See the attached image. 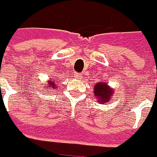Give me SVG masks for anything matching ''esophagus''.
I'll use <instances>...</instances> for the list:
<instances>
[{
    "label": "esophagus",
    "mask_w": 157,
    "mask_h": 157,
    "mask_svg": "<svg viewBox=\"0 0 157 157\" xmlns=\"http://www.w3.org/2000/svg\"><path fill=\"white\" fill-rule=\"evenodd\" d=\"M76 78H78V79H81L82 78V74L81 73H76L75 75Z\"/></svg>",
    "instance_id": "obj_1"
}]
</instances>
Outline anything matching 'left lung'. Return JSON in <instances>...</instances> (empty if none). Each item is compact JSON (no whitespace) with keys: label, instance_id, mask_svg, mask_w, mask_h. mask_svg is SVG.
I'll list each match as a JSON object with an SVG mask.
<instances>
[{"label":"left lung","instance_id":"left-lung-1","mask_svg":"<svg viewBox=\"0 0 157 157\" xmlns=\"http://www.w3.org/2000/svg\"><path fill=\"white\" fill-rule=\"evenodd\" d=\"M94 94L96 96V100H99L100 103H106L107 100L111 99L113 90L108 87L105 83H99L94 86Z\"/></svg>","mask_w":157,"mask_h":157}]
</instances>
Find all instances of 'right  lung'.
<instances>
[{"mask_svg":"<svg viewBox=\"0 0 157 157\" xmlns=\"http://www.w3.org/2000/svg\"><path fill=\"white\" fill-rule=\"evenodd\" d=\"M48 86H49V89H50V90H51V89H54V88H55V84H54V83H50V84H48Z\"/></svg>","mask_w":157,"mask_h":157,"instance_id":"add662e5","label":"right lung"}]
</instances>
